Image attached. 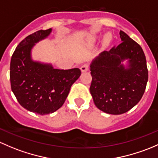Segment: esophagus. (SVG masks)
Segmentation results:
<instances>
[{
    "label": "esophagus",
    "mask_w": 158,
    "mask_h": 158,
    "mask_svg": "<svg viewBox=\"0 0 158 158\" xmlns=\"http://www.w3.org/2000/svg\"><path fill=\"white\" fill-rule=\"evenodd\" d=\"M88 69H89V66H88V64H83V65L81 67V72H85V71H88Z\"/></svg>",
    "instance_id": "obj_1"
}]
</instances>
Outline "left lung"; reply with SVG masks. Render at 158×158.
<instances>
[{"label": "left lung", "mask_w": 158, "mask_h": 158, "mask_svg": "<svg viewBox=\"0 0 158 158\" xmlns=\"http://www.w3.org/2000/svg\"><path fill=\"white\" fill-rule=\"evenodd\" d=\"M122 42L110 51H104L90 64V87L94 104L104 113L119 115L126 113L142 97L148 79L144 52L123 31ZM128 60L126 67L122 62Z\"/></svg>", "instance_id": "1"}]
</instances>
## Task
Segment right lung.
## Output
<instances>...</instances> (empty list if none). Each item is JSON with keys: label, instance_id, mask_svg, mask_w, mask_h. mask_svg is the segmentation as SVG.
<instances>
[{"label": "right lung", "instance_id": "obj_1", "mask_svg": "<svg viewBox=\"0 0 158 158\" xmlns=\"http://www.w3.org/2000/svg\"><path fill=\"white\" fill-rule=\"evenodd\" d=\"M51 32L52 29L39 30L26 37L10 60L11 90L23 108L40 115L52 113L62 106L71 87L81 74L79 68L55 69L50 64L32 61V47Z\"/></svg>", "mask_w": 158, "mask_h": 158}]
</instances>
